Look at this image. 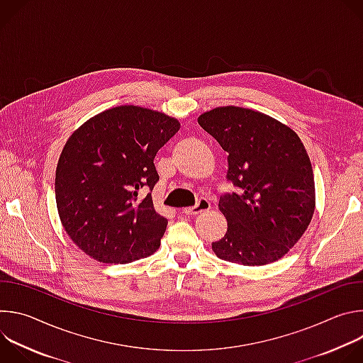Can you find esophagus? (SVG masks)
I'll return each instance as SVG.
<instances>
[{"instance_id": "obj_1", "label": "esophagus", "mask_w": 363, "mask_h": 363, "mask_svg": "<svg viewBox=\"0 0 363 363\" xmlns=\"http://www.w3.org/2000/svg\"><path fill=\"white\" fill-rule=\"evenodd\" d=\"M210 208H211L210 201L205 199V198H201V199L196 202L195 206H189V208H184L182 213L186 214V216H196V214L208 211Z\"/></svg>"}]
</instances>
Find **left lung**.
<instances>
[{"label": "left lung", "instance_id": "8db88e82", "mask_svg": "<svg viewBox=\"0 0 363 363\" xmlns=\"http://www.w3.org/2000/svg\"><path fill=\"white\" fill-rule=\"evenodd\" d=\"M198 123L228 153L227 179L240 189L220 198L228 228L213 251L242 266L277 262L301 238L316 208L301 139L277 119L238 106L203 112Z\"/></svg>", "mask_w": 363, "mask_h": 363}]
</instances>
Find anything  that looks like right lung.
<instances>
[{"label": "right lung", "mask_w": 363, "mask_h": 363, "mask_svg": "<svg viewBox=\"0 0 363 363\" xmlns=\"http://www.w3.org/2000/svg\"><path fill=\"white\" fill-rule=\"evenodd\" d=\"M167 113L123 105L103 111L67 139L56 169V203L70 240L100 263L126 264L152 255L168 220L150 192L160 177L153 160L179 130Z\"/></svg>", "instance_id": "obj_1"}]
</instances>
